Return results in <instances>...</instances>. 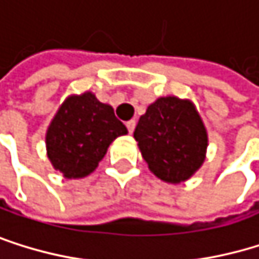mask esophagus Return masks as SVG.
Instances as JSON below:
<instances>
[{
    "mask_svg": "<svg viewBox=\"0 0 259 259\" xmlns=\"http://www.w3.org/2000/svg\"><path fill=\"white\" fill-rule=\"evenodd\" d=\"M134 126H136V120H128V122H126V128H128V133H130V134H133Z\"/></svg>",
    "mask_w": 259,
    "mask_h": 259,
    "instance_id": "34e87169",
    "label": "esophagus"
}]
</instances>
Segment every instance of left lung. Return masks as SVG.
<instances>
[{
	"label": "left lung",
	"mask_w": 259,
	"mask_h": 259,
	"mask_svg": "<svg viewBox=\"0 0 259 259\" xmlns=\"http://www.w3.org/2000/svg\"><path fill=\"white\" fill-rule=\"evenodd\" d=\"M142 156L162 181H187L205 159L207 131L191 102L160 97L151 103L134 130Z\"/></svg>",
	"instance_id": "1"
}]
</instances>
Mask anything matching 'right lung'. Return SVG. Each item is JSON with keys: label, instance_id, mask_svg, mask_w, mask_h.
<instances>
[{"label": "right lung", "instance_id": "obj_1", "mask_svg": "<svg viewBox=\"0 0 259 259\" xmlns=\"http://www.w3.org/2000/svg\"><path fill=\"white\" fill-rule=\"evenodd\" d=\"M114 109L84 93L61 105L46 134L48 156L64 178L77 179L93 173L111 142L126 134Z\"/></svg>", "mask_w": 259, "mask_h": 259}]
</instances>
